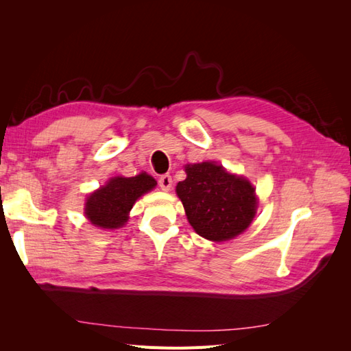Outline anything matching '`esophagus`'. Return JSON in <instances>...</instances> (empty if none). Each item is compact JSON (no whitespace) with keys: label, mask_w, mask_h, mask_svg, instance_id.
Instances as JSON below:
<instances>
[{"label":"esophagus","mask_w":351,"mask_h":351,"mask_svg":"<svg viewBox=\"0 0 351 351\" xmlns=\"http://www.w3.org/2000/svg\"><path fill=\"white\" fill-rule=\"evenodd\" d=\"M158 184H159V187L164 190V192H168V190L173 187V178H171V176H169V174L161 176V177H159V180H158Z\"/></svg>","instance_id":"34e87169"}]
</instances>
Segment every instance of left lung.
Instances as JSON below:
<instances>
[{"label":"left lung","instance_id":"1","mask_svg":"<svg viewBox=\"0 0 351 351\" xmlns=\"http://www.w3.org/2000/svg\"><path fill=\"white\" fill-rule=\"evenodd\" d=\"M186 180L176 187L190 226L210 241L237 237L250 226L258 197L249 180L215 162L187 164Z\"/></svg>","mask_w":351,"mask_h":351}]
</instances>
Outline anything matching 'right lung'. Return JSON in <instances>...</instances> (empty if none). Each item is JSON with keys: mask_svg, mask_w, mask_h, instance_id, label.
<instances>
[{"mask_svg": "<svg viewBox=\"0 0 351 351\" xmlns=\"http://www.w3.org/2000/svg\"><path fill=\"white\" fill-rule=\"evenodd\" d=\"M155 186V178L146 173L136 177H112L107 184L89 195L84 204V215L95 227L120 228L129 219L134 202Z\"/></svg>", "mask_w": 351, "mask_h": 351, "instance_id": "obj_1", "label": "right lung"}]
</instances>
